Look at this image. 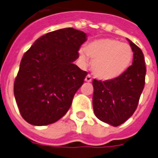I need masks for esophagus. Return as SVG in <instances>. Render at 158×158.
Wrapping results in <instances>:
<instances>
[{
    "instance_id": "34e87169",
    "label": "esophagus",
    "mask_w": 158,
    "mask_h": 158,
    "mask_svg": "<svg viewBox=\"0 0 158 158\" xmlns=\"http://www.w3.org/2000/svg\"><path fill=\"white\" fill-rule=\"evenodd\" d=\"M85 81H87V82H90V81H92V78H91V76L89 75V74H88V75L86 76V77H85Z\"/></svg>"
}]
</instances>
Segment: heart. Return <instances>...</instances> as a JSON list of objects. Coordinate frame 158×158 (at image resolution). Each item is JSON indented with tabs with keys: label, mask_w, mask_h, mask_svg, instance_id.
Masks as SVG:
<instances>
[{
	"label": "heart",
	"mask_w": 158,
	"mask_h": 158,
	"mask_svg": "<svg viewBox=\"0 0 158 158\" xmlns=\"http://www.w3.org/2000/svg\"><path fill=\"white\" fill-rule=\"evenodd\" d=\"M87 56L92 60L91 69L96 77L108 81L118 77L130 67L134 51L129 44L106 38L94 40L80 51L81 58L86 62Z\"/></svg>",
	"instance_id": "b5f03b06"
}]
</instances>
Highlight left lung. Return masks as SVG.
<instances>
[{"mask_svg":"<svg viewBox=\"0 0 158 158\" xmlns=\"http://www.w3.org/2000/svg\"><path fill=\"white\" fill-rule=\"evenodd\" d=\"M133 65L118 77L108 81L93 80V109L96 116L105 123L117 127L133 115L145 85L146 66L143 53L135 44Z\"/></svg>","mask_w":158,"mask_h":158,"instance_id":"obj_1","label":"left lung"}]
</instances>
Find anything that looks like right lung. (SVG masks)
<instances>
[{
	"mask_svg": "<svg viewBox=\"0 0 158 158\" xmlns=\"http://www.w3.org/2000/svg\"><path fill=\"white\" fill-rule=\"evenodd\" d=\"M85 40L82 31L57 29L39 38L24 53L14 83L15 101L24 120L47 125L68 112L87 75L73 63Z\"/></svg>",
	"mask_w": 158,
	"mask_h": 158,
	"instance_id": "add662e5",
	"label": "right lung"
}]
</instances>
